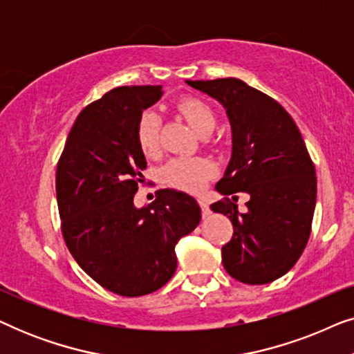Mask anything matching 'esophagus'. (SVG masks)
<instances>
[{"instance_id": "esophagus-1", "label": "esophagus", "mask_w": 354, "mask_h": 354, "mask_svg": "<svg viewBox=\"0 0 354 354\" xmlns=\"http://www.w3.org/2000/svg\"><path fill=\"white\" fill-rule=\"evenodd\" d=\"M198 203H200V206H201L203 217L209 216L211 214V209H209V203H207L206 198H200V200H198Z\"/></svg>"}]
</instances>
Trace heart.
I'll list each match as a JSON object with an SVG mask.
<instances>
[{
    "label": "heart",
    "instance_id": "heart-1",
    "mask_svg": "<svg viewBox=\"0 0 354 354\" xmlns=\"http://www.w3.org/2000/svg\"><path fill=\"white\" fill-rule=\"evenodd\" d=\"M178 111L198 135L211 133L216 118L209 106L198 98H183ZM137 140L147 156H154L159 149V115L148 109L137 122ZM214 174V166L203 158H176L162 167V178L167 185L183 192H198Z\"/></svg>",
    "mask_w": 354,
    "mask_h": 354
}]
</instances>
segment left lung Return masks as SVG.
<instances>
[{
	"label": "left lung",
	"instance_id": "obj_1",
	"mask_svg": "<svg viewBox=\"0 0 354 354\" xmlns=\"http://www.w3.org/2000/svg\"><path fill=\"white\" fill-rule=\"evenodd\" d=\"M225 109L232 130V156L217 182L221 195L250 196L245 212L235 203H212L229 217L234 236L222 246L230 277L263 285L293 268L311 234L316 207V169L292 115L270 96L235 77L187 80Z\"/></svg>",
	"mask_w": 354,
	"mask_h": 354
}]
</instances>
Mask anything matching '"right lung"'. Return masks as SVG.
<instances>
[{
  "mask_svg": "<svg viewBox=\"0 0 354 354\" xmlns=\"http://www.w3.org/2000/svg\"><path fill=\"white\" fill-rule=\"evenodd\" d=\"M161 96V85L108 91L75 119L57 162L56 198L67 248L96 283L122 297L166 285L177 269V241L201 221L195 198L169 188L151 205H133L147 167L137 122Z\"/></svg>",
  "mask_w": 354,
  "mask_h": 354,
  "instance_id": "1",
  "label": "right lung"
}]
</instances>
